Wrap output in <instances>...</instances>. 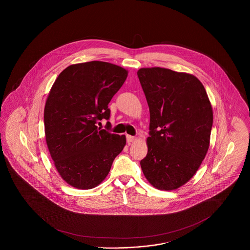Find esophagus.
<instances>
[{
	"mask_svg": "<svg viewBox=\"0 0 250 250\" xmlns=\"http://www.w3.org/2000/svg\"><path fill=\"white\" fill-rule=\"evenodd\" d=\"M126 140H127V142H128V143H131V142H134V141L136 140V137L127 135V136H126Z\"/></svg>",
	"mask_w": 250,
	"mask_h": 250,
	"instance_id": "obj_1",
	"label": "esophagus"
}]
</instances>
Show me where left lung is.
Returning <instances> with one entry per match:
<instances>
[{"mask_svg": "<svg viewBox=\"0 0 250 250\" xmlns=\"http://www.w3.org/2000/svg\"><path fill=\"white\" fill-rule=\"evenodd\" d=\"M150 113L146 179L159 189H178L196 173L208 151L212 110L195 76L168 68L137 71Z\"/></svg>", "mask_w": 250, "mask_h": 250, "instance_id": "1", "label": "left lung"}]
</instances>
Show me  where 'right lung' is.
Returning a JSON list of instances; mask_svg holds the SVG:
<instances>
[{
	"instance_id": "obj_1",
	"label": "right lung",
	"mask_w": 250,
	"mask_h": 250,
	"mask_svg": "<svg viewBox=\"0 0 250 250\" xmlns=\"http://www.w3.org/2000/svg\"><path fill=\"white\" fill-rule=\"evenodd\" d=\"M127 75L125 68L104 61L73 64L61 72L48 93L45 141L58 172L74 188L98 186L126 144L125 135L112 134L97 124L109 119L108 104Z\"/></svg>"
}]
</instances>
